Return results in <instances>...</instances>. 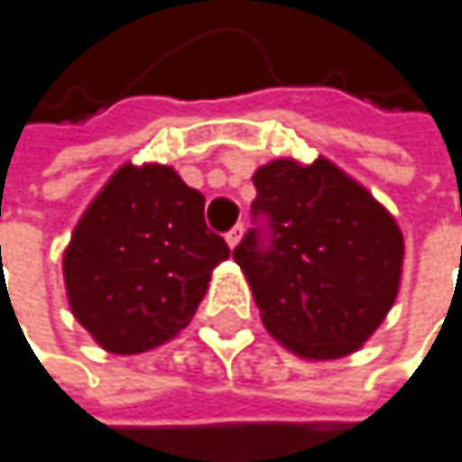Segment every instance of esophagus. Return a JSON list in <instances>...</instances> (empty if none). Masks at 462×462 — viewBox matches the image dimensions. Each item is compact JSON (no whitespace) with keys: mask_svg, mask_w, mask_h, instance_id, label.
<instances>
[{"mask_svg":"<svg viewBox=\"0 0 462 462\" xmlns=\"http://www.w3.org/2000/svg\"><path fill=\"white\" fill-rule=\"evenodd\" d=\"M241 241H244V224L233 226V229H229V233H226V244H229V249H236Z\"/></svg>","mask_w":462,"mask_h":462,"instance_id":"1","label":"esophagus"}]
</instances>
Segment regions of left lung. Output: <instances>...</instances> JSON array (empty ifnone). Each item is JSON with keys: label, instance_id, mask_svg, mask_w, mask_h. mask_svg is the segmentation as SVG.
I'll list each match as a JSON object with an SVG mask.
<instances>
[{"label": "left lung", "instance_id": "1", "mask_svg": "<svg viewBox=\"0 0 462 462\" xmlns=\"http://www.w3.org/2000/svg\"><path fill=\"white\" fill-rule=\"evenodd\" d=\"M271 221L233 252L265 331L307 361L356 353L400 292L405 241L394 216L334 161L273 158L252 175Z\"/></svg>", "mask_w": 462, "mask_h": 462}]
</instances>
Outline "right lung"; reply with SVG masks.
Here are the masks:
<instances>
[{
	"mask_svg": "<svg viewBox=\"0 0 462 462\" xmlns=\"http://www.w3.org/2000/svg\"><path fill=\"white\" fill-rule=\"evenodd\" d=\"M229 257L205 224V197L167 163H123L92 197L62 254L73 318L106 353L175 339Z\"/></svg>",
	"mask_w": 462,
	"mask_h": 462,
	"instance_id": "add662e5",
	"label": "right lung"
}]
</instances>
